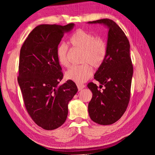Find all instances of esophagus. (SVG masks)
Instances as JSON below:
<instances>
[{"mask_svg": "<svg viewBox=\"0 0 155 155\" xmlns=\"http://www.w3.org/2000/svg\"><path fill=\"white\" fill-rule=\"evenodd\" d=\"M77 87H78V88L79 91H81L82 89H83L85 87V86L83 85V84H77Z\"/></svg>", "mask_w": 155, "mask_h": 155, "instance_id": "34e87169", "label": "esophagus"}]
</instances>
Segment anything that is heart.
I'll return each mask as SVG.
<instances>
[{
    "label": "heart",
    "mask_w": 155,
    "mask_h": 155,
    "mask_svg": "<svg viewBox=\"0 0 155 155\" xmlns=\"http://www.w3.org/2000/svg\"><path fill=\"white\" fill-rule=\"evenodd\" d=\"M70 41L74 48L83 51L81 62L83 64L73 66L67 71L65 76L68 79L80 84L85 82L92 76V69L89 64L97 68L104 63L107 46L103 37L95 36L91 32L83 29L75 31ZM57 58L61 65L64 67H69V50L66 44L61 43L58 45Z\"/></svg>",
    "instance_id": "obj_1"
}]
</instances>
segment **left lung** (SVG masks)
I'll use <instances>...</instances> for the list:
<instances>
[{
    "label": "left lung",
    "mask_w": 155,
    "mask_h": 155,
    "mask_svg": "<svg viewBox=\"0 0 155 155\" xmlns=\"http://www.w3.org/2000/svg\"><path fill=\"white\" fill-rule=\"evenodd\" d=\"M100 23L109 28L107 52L104 63L94 74L101 85L99 89L92 82L88 88L92 92L88 110L91 119L100 125H110L118 121L125 112L130 96L133 66L130 57V45L124 31L109 18L89 21Z\"/></svg>",
    "instance_id": "left-lung-1"
}]
</instances>
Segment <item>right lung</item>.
<instances>
[{
    "mask_svg": "<svg viewBox=\"0 0 155 155\" xmlns=\"http://www.w3.org/2000/svg\"><path fill=\"white\" fill-rule=\"evenodd\" d=\"M74 26L40 25L21 48L17 80L25 105L33 121L45 130L55 129L64 123L68 102L78 92L72 80L59 85L63 73L57 58L64 33Z\"/></svg>",
    "mask_w": 155,
    "mask_h": 155,
    "instance_id": "right-lung-1",
    "label": "right lung"
}]
</instances>
